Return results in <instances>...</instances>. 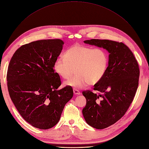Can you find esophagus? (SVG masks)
I'll list each match as a JSON object with an SVG mask.
<instances>
[{"label":"esophagus","instance_id":"obj_1","mask_svg":"<svg viewBox=\"0 0 149 149\" xmlns=\"http://www.w3.org/2000/svg\"><path fill=\"white\" fill-rule=\"evenodd\" d=\"M73 91H74V94H75V95H79V94H81L80 92H79V91L78 90H77V89H74V90H73Z\"/></svg>","mask_w":149,"mask_h":149}]
</instances>
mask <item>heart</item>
Wrapping results in <instances>:
<instances>
[{
    "mask_svg": "<svg viewBox=\"0 0 149 149\" xmlns=\"http://www.w3.org/2000/svg\"><path fill=\"white\" fill-rule=\"evenodd\" d=\"M63 58L55 61L53 70L65 79L70 78L75 71L76 74L63 85L76 88H82L87 83L94 85L98 83L105 74L109 63V56L104 49L78 44L68 49Z\"/></svg>",
    "mask_w": 149,
    "mask_h": 149,
    "instance_id": "1",
    "label": "heart"
}]
</instances>
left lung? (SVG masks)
<instances>
[{
    "mask_svg": "<svg viewBox=\"0 0 149 149\" xmlns=\"http://www.w3.org/2000/svg\"><path fill=\"white\" fill-rule=\"evenodd\" d=\"M84 42L103 47L109 53L106 73L94 86V90L99 93L83 91L87 102L83 109L86 123L102 130L114 124L128 109L139 86V66L132 52L123 43L100 39Z\"/></svg>",
    "mask_w": 149,
    "mask_h": 149,
    "instance_id": "8db88e82",
    "label": "left lung"
}]
</instances>
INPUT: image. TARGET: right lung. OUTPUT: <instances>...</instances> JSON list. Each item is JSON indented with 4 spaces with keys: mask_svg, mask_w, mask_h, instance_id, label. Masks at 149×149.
Returning <instances> with one entry per match:
<instances>
[{
    "mask_svg": "<svg viewBox=\"0 0 149 149\" xmlns=\"http://www.w3.org/2000/svg\"><path fill=\"white\" fill-rule=\"evenodd\" d=\"M64 43L60 39L37 40L18 49L7 72L10 97L22 117L34 127L47 130L59 122L73 90L61 85L53 70Z\"/></svg>",
    "mask_w": 149,
    "mask_h": 149,
    "instance_id": "right-lung-1",
    "label": "right lung"
}]
</instances>
